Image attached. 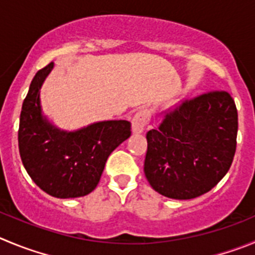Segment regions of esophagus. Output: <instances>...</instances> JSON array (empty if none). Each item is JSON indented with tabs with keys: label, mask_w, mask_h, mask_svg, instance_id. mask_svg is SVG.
Here are the masks:
<instances>
[{
	"label": "esophagus",
	"mask_w": 255,
	"mask_h": 255,
	"mask_svg": "<svg viewBox=\"0 0 255 255\" xmlns=\"http://www.w3.org/2000/svg\"><path fill=\"white\" fill-rule=\"evenodd\" d=\"M151 122V112L148 109H139L132 120V129L135 133H142Z\"/></svg>",
	"instance_id": "1"
}]
</instances>
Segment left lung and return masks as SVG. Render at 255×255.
<instances>
[{
    "mask_svg": "<svg viewBox=\"0 0 255 255\" xmlns=\"http://www.w3.org/2000/svg\"><path fill=\"white\" fill-rule=\"evenodd\" d=\"M147 132L144 175L163 196L189 200L210 191L232 166L238 111L227 90L184 99Z\"/></svg>",
    "mask_w": 255,
    "mask_h": 255,
    "instance_id": "left-lung-1",
    "label": "left lung"
}]
</instances>
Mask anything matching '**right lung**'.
Segmentation results:
<instances>
[{"label": "right lung", "mask_w": 255, "mask_h": 255, "mask_svg": "<svg viewBox=\"0 0 255 255\" xmlns=\"http://www.w3.org/2000/svg\"><path fill=\"white\" fill-rule=\"evenodd\" d=\"M54 63L35 74L22 103L18 149L32 181L59 199L79 197L97 187L109 154L130 135L128 121L94 123L63 132L42 118L39 90Z\"/></svg>", "instance_id": "right-lung-1"}]
</instances>
